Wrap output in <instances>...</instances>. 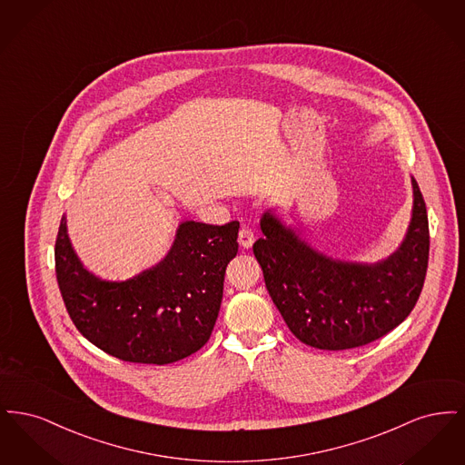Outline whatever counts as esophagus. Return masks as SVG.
I'll list each match as a JSON object with an SVG mask.
<instances>
[{"mask_svg":"<svg viewBox=\"0 0 465 465\" xmlns=\"http://www.w3.org/2000/svg\"><path fill=\"white\" fill-rule=\"evenodd\" d=\"M239 243L243 249H249L254 243V232L249 226H242L239 232Z\"/></svg>","mask_w":465,"mask_h":465,"instance_id":"1","label":"esophagus"}]
</instances>
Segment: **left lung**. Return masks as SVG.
<instances>
[{
    "mask_svg": "<svg viewBox=\"0 0 465 465\" xmlns=\"http://www.w3.org/2000/svg\"><path fill=\"white\" fill-rule=\"evenodd\" d=\"M413 216L404 242L375 265L334 262L265 213L252 245L266 289L291 332L305 345L347 351L399 326L419 302L429 265V220L413 179Z\"/></svg>",
    "mask_w": 465,
    "mask_h": 465,
    "instance_id": "1",
    "label": "left lung"
}]
</instances>
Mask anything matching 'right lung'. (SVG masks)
<instances>
[{
    "instance_id": "add662e5",
    "label": "right lung",
    "mask_w": 465,
    "mask_h": 465,
    "mask_svg": "<svg viewBox=\"0 0 465 465\" xmlns=\"http://www.w3.org/2000/svg\"><path fill=\"white\" fill-rule=\"evenodd\" d=\"M239 226L181 223L163 262L125 282H106L78 262L63 218L55 275L73 324L90 343L127 362L162 366L197 352L218 319Z\"/></svg>"
}]
</instances>
